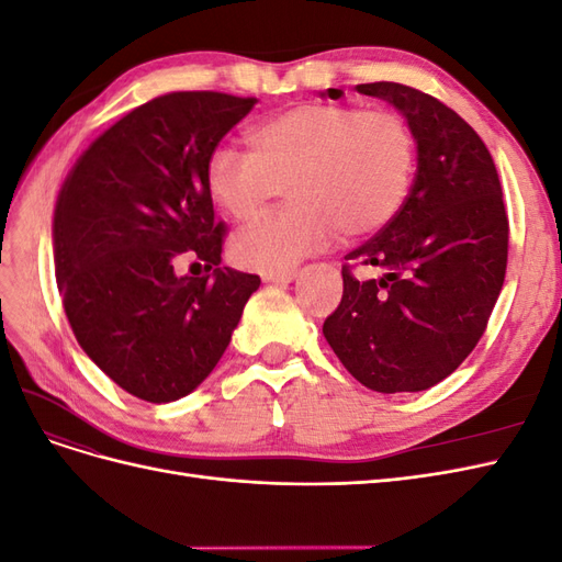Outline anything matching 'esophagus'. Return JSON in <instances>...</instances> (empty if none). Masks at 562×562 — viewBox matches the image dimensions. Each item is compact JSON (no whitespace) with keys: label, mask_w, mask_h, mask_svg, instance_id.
<instances>
[{"label":"esophagus","mask_w":562,"mask_h":562,"mask_svg":"<svg viewBox=\"0 0 562 562\" xmlns=\"http://www.w3.org/2000/svg\"><path fill=\"white\" fill-rule=\"evenodd\" d=\"M295 277H297V269L291 267V269H279V271H265L262 281H267V283H288V281H293Z\"/></svg>","instance_id":"34e87169"}]
</instances>
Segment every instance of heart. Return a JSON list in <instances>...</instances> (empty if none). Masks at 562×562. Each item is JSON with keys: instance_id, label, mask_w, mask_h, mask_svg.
Instances as JSON below:
<instances>
[{"instance_id": "heart-1", "label": "heart", "mask_w": 562, "mask_h": 562, "mask_svg": "<svg viewBox=\"0 0 562 562\" xmlns=\"http://www.w3.org/2000/svg\"><path fill=\"white\" fill-rule=\"evenodd\" d=\"M250 151L215 149L206 190L236 223H252L285 184L293 203L244 229L232 244L248 269H291L342 232L382 229L411 192L415 133L394 110L318 103L265 119Z\"/></svg>"}]
</instances>
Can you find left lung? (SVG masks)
I'll list each match as a JSON object with an SVG mask.
<instances>
[{
    "instance_id": "1",
    "label": "left lung",
    "mask_w": 562,
    "mask_h": 562,
    "mask_svg": "<svg viewBox=\"0 0 562 562\" xmlns=\"http://www.w3.org/2000/svg\"><path fill=\"white\" fill-rule=\"evenodd\" d=\"M356 91L403 112L417 173L396 217L345 258L342 302L323 335L363 386L424 391L462 366L495 310L508 258L502 184L481 135L438 98L396 81ZM353 266L385 274L361 282Z\"/></svg>"
}]
</instances>
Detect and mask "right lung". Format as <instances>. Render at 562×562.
<instances>
[{"label": "right lung", "mask_w": 562, "mask_h": 562, "mask_svg": "<svg viewBox=\"0 0 562 562\" xmlns=\"http://www.w3.org/2000/svg\"><path fill=\"white\" fill-rule=\"evenodd\" d=\"M258 98L176 91L131 110L77 159L54 215L56 279L89 359L135 398L171 403L225 353L260 277L220 267L206 164ZM196 259L207 274L178 278Z\"/></svg>", "instance_id": "add662e5"}]
</instances>
